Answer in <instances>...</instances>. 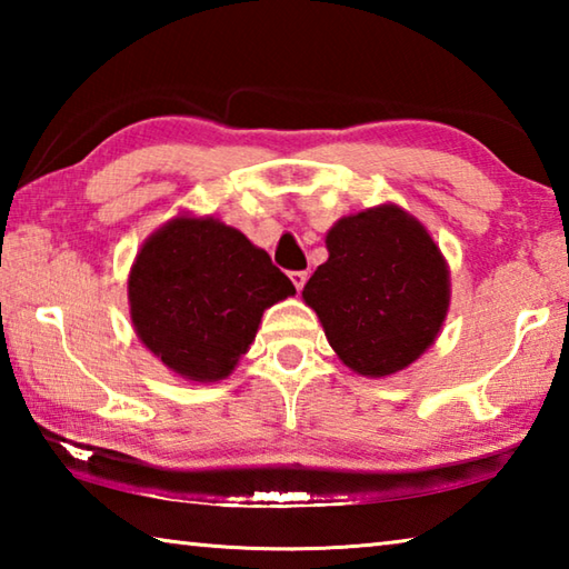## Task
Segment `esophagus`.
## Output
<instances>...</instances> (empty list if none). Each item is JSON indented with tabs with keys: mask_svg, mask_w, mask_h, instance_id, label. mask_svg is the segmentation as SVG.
Returning <instances> with one entry per match:
<instances>
[{
	"mask_svg": "<svg viewBox=\"0 0 569 569\" xmlns=\"http://www.w3.org/2000/svg\"><path fill=\"white\" fill-rule=\"evenodd\" d=\"M288 278H291V281H293L296 291H301L303 283H306V278H308V273H306V271H291V273H288Z\"/></svg>",
	"mask_w": 569,
	"mask_h": 569,
	"instance_id": "esophagus-1",
	"label": "esophagus"
}]
</instances>
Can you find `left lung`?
Returning a JSON list of instances; mask_svg holds the SVG:
<instances>
[{
	"label": "left lung",
	"mask_w": 569,
	"mask_h": 569,
	"mask_svg": "<svg viewBox=\"0 0 569 569\" xmlns=\"http://www.w3.org/2000/svg\"><path fill=\"white\" fill-rule=\"evenodd\" d=\"M329 261L303 286L339 359L363 377L407 369L435 343L449 308L445 256L397 206L346 216L326 236Z\"/></svg>",
	"instance_id": "left-lung-1"
}]
</instances>
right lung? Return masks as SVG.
<instances>
[{"label":"right lung","mask_w":569,"mask_h":569,"mask_svg":"<svg viewBox=\"0 0 569 569\" xmlns=\"http://www.w3.org/2000/svg\"><path fill=\"white\" fill-rule=\"evenodd\" d=\"M293 293L266 250L213 218L162 226L140 248L128 281L140 341L192 381L226 379L266 308Z\"/></svg>","instance_id":"right-lung-1"}]
</instances>
